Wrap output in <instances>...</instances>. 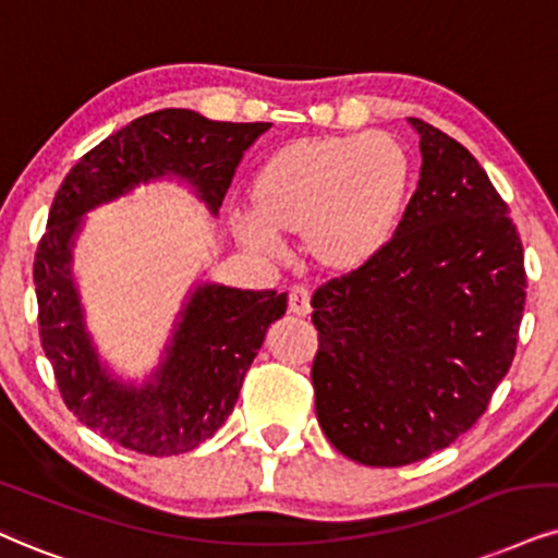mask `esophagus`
I'll return each instance as SVG.
<instances>
[{"label":"esophagus","instance_id":"esophagus-1","mask_svg":"<svg viewBox=\"0 0 558 558\" xmlns=\"http://www.w3.org/2000/svg\"><path fill=\"white\" fill-rule=\"evenodd\" d=\"M311 292L305 287H292L290 290V313L298 315V318H307L311 315Z\"/></svg>","mask_w":558,"mask_h":558}]
</instances>
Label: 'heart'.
I'll return each instance as SVG.
<instances>
[{
	"label": "heart",
	"mask_w": 558,
	"mask_h": 558,
	"mask_svg": "<svg viewBox=\"0 0 558 558\" xmlns=\"http://www.w3.org/2000/svg\"><path fill=\"white\" fill-rule=\"evenodd\" d=\"M414 165L388 134L302 136L260 165L238 243L271 256L279 238H302L307 264L347 277L380 256L409 204Z\"/></svg>",
	"instance_id": "obj_1"
}]
</instances>
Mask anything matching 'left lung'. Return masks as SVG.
<instances>
[{
    "instance_id": "8db88e82",
    "label": "left lung",
    "mask_w": 558,
    "mask_h": 558,
    "mask_svg": "<svg viewBox=\"0 0 558 558\" xmlns=\"http://www.w3.org/2000/svg\"><path fill=\"white\" fill-rule=\"evenodd\" d=\"M422 170L393 240L313 294L315 414L341 456L396 469L445 450L510 369L525 256L463 144L409 119Z\"/></svg>"
}]
</instances>
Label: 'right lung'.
Instances as JSON below:
<instances>
[{
    "label": "right lung",
    "mask_w": 558,
    "mask_h": 558,
    "mask_svg": "<svg viewBox=\"0 0 558 558\" xmlns=\"http://www.w3.org/2000/svg\"><path fill=\"white\" fill-rule=\"evenodd\" d=\"M268 126L165 108L89 149L57 191L33 264L40 343L66 409L126 450L178 456L215 435L232 414L268 326L287 313V294L198 281L178 311L160 364L142 383L123 380L98 354L72 274L85 215L136 185L181 181L217 217L245 149Z\"/></svg>",
    "instance_id": "1"
}]
</instances>
